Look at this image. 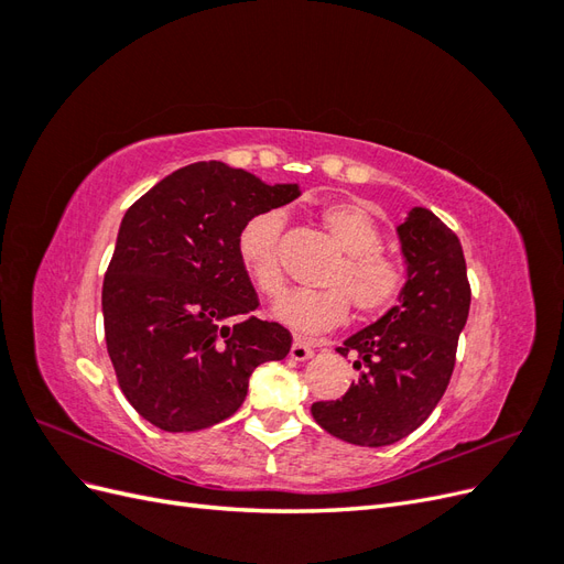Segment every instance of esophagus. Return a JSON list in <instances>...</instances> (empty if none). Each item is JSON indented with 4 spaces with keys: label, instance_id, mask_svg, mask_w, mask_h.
<instances>
[{
    "label": "esophagus",
    "instance_id": "1",
    "mask_svg": "<svg viewBox=\"0 0 564 564\" xmlns=\"http://www.w3.org/2000/svg\"><path fill=\"white\" fill-rule=\"evenodd\" d=\"M313 352H315V350H313L308 344H303V340H294L292 350H289V355H292V360H296V362L308 360V357H313Z\"/></svg>",
    "mask_w": 564,
    "mask_h": 564
}]
</instances>
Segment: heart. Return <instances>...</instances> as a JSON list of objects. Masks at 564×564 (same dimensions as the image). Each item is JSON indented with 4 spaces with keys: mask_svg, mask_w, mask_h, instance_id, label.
<instances>
[{
    "mask_svg": "<svg viewBox=\"0 0 564 564\" xmlns=\"http://www.w3.org/2000/svg\"><path fill=\"white\" fill-rule=\"evenodd\" d=\"M317 218L346 256L329 275V289L289 292L272 308V315L301 336H317L344 324L350 301L360 315L386 311L402 294L406 280L404 268L392 256L379 251L381 230L360 204H324ZM282 226L284 216L280 209H263L249 216L237 232V259L263 296H278L284 289L280 263Z\"/></svg>",
    "mask_w": 564,
    "mask_h": 564,
    "instance_id": "heart-1",
    "label": "heart"
}]
</instances>
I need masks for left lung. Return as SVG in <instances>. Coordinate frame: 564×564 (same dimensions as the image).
<instances>
[{
	"label": "left lung",
	"mask_w": 564,
	"mask_h": 564,
	"mask_svg": "<svg viewBox=\"0 0 564 564\" xmlns=\"http://www.w3.org/2000/svg\"><path fill=\"white\" fill-rule=\"evenodd\" d=\"M406 282L398 305L348 336L357 379L340 400L315 402L313 419L350 445L386 447L414 433L445 395L458 334L470 311V284L458 237L423 207L398 226Z\"/></svg>",
	"instance_id": "1"
}]
</instances>
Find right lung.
Returning a JSON list of instances; mask_svg holds the SVG:
<instances>
[{
  "label": "right lung",
  "instance_id": "1",
  "mask_svg": "<svg viewBox=\"0 0 564 564\" xmlns=\"http://www.w3.org/2000/svg\"><path fill=\"white\" fill-rule=\"evenodd\" d=\"M299 195L296 183L212 160L169 174L124 214L104 280L106 344L124 398L152 425L220 423L242 406L251 371L286 357L292 334L251 317L259 296L235 242L249 216Z\"/></svg>",
  "mask_w": 564,
  "mask_h": 564
}]
</instances>
